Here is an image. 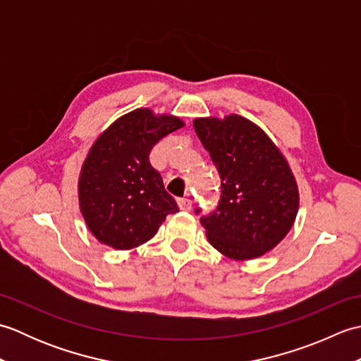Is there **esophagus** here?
Returning <instances> with one entry per match:
<instances>
[{"label": "esophagus", "mask_w": 361, "mask_h": 361, "mask_svg": "<svg viewBox=\"0 0 361 361\" xmlns=\"http://www.w3.org/2000/svg\"><path fill=\"white\" fill-rule=\"evenodd\" d=\"M176 203H178L181 211H190V209H192V200H190V198H178V200H176Z\"/></svg>", "instance_id": "obj_1"}]
</instances>
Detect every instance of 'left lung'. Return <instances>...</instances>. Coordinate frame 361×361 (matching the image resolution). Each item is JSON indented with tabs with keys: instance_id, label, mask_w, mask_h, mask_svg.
<instances>
[{
	"instance_id": "8db88e82",
	"label": "left lung",
	"mask_w": 361,
	"mask_h": 361,
	"mask_svg": "<svg viewBox=\"0 0 361 361\" xmlns=\"http://www.w3.org/2000/svg\"><path fill=\"white\" fill-rule=\"evenodd\" d=\"M194 128L221 180L219 206L200 219L209 243L234 260L264 256L288 234L299 209L298 185L286 157L240 114L195 118Z\"/></svg>"
}]
</instances>
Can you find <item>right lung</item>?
I'll return each instance as SVG.
<instances>
[{
  "label": "right lung",
  "instance_id": "right-lung-1",
  "mask_svg": "<svg viewBox=\"0 0 361 361\" xmlns=\"http://www.w3.org/2000/svg\"><path fill=\"white\" fill-rule=\"evenodd\" d=\"M185 126L173 114L136 109L99 135L83 161L79 208L96 239L114 250L150 240L178 206L149 155L159 140Z\"/></svg>",
  "mask_w": 361,
  "mask_h": 361
}]
</instances>
